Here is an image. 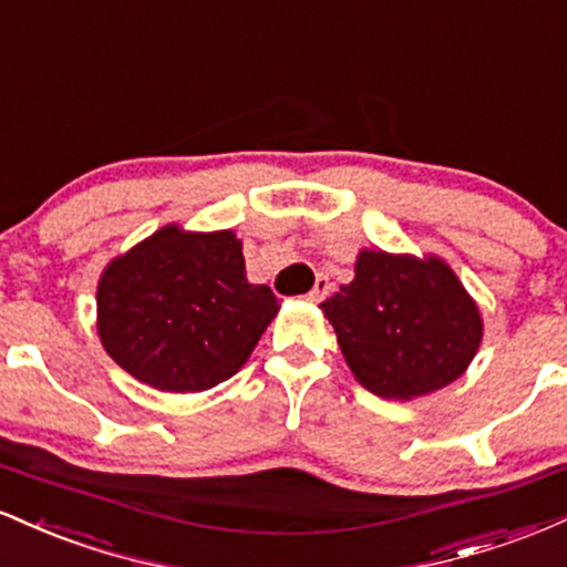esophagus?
I'll use <instances>...</instances> for the list:
<instances>
[{"label":"esophagus","instance_id":"34e87169","mask_svg":"<svg viewBox=\"0 0 567 567\" xmlns=\"http://www.w3.org/2000/svg\"><path fill=\"white\" fill-rule=\"evenodd\" d=\"M330 290H333V285H330V279L320 275V277H317L315 288H311L309 296H306V301H311V303H320V301H324V296H328Z\"/></svg>","mask_w":567,"mask_h":567}]
</instances>
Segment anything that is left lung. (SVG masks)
Instances as JSON below:
<instances>
[{
  "label": "left lung",
  "instance_id": "8db88e82",
  "mask_svg": "<svg viewBox=\"0 0 567 567\" xmlns=\"http://www.w3.org/2000/svg\"><path fill=\"white\" fill-rule=\"evenodd\" d=\"M354 379L383 400H415L466 373L483 315L440 256L360 250L354 279L320 303Z\"/></svg>",
  "mask_w": 567,
  "mask_h": 567
}]
</instances>
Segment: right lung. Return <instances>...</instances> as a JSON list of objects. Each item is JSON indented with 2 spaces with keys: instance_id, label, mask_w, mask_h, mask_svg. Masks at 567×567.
Returning <instances> with one entry per match:
<instances>
[{
  "instance_id": "add662e5",
  "label": "right lung",
  "mask_w": 567,
  "mask_h": 567,
  "mask_svg": "<svg viewBox=\"0 0 567 567\" xmlns=\"http://www.w3.org/2000/svg\"><path fill=\"white\" fill-rule=\"evenodd\" d=\"M97 338L133 379L159 392H205L250 360L279 303L247 282L231 229L167 224L112 258L97 279Z\"/></svg>"
}]
</instances>
